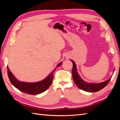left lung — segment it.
<instances>
[{
  "instance_id": "left-lung-1",
  "label": "left lung",
  "mask_w": 120,
  "mask_h": 120,
  "mask_svg": "<svg viewBox=\"0 0 120 120\" xmlns=\"http://www.w3.org/2000/svg\"><path fill=\"white\" fill-rule=\"evenodd\" d=\"M71 61H72V64H73L72 70V78H73L75 85L80 89L86 92H96L105 88L110 81L112 77L109 79L108 80L101 83H89L85 82L82 80V79L79 75L77 71V67H76L75 63L72 60H71Z\"/></svg>"
}]
</instances>
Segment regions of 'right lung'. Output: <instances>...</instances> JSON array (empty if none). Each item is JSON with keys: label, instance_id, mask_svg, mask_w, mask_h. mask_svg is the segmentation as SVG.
<instances>
[{"label": "right lung", "instance_id": "right-lung-1", "mask_svg": "<svg viewBox=\"0 0 120 120\" xmlns=\"http://www.w3.org/2000/svg\"><path fill=\"white\" fill-rule=\"evenodd\" d=\"M63 62H60L57 64L56 68L60 67L62 64ZM56 68H54L51 73L47 77L46 79L42 81L37 82H25L19 81L17 79L12 73L10 71L9 68L8 67V75L10 82L12 83V85L19 90L20 91L25 93L26 94H30V95H37L38 94H41L43 92L45 91L52 84L53 78V72L56 71Z\"/></svg>", "mask_w": 120, "mask_h": 120}]
</instances>
